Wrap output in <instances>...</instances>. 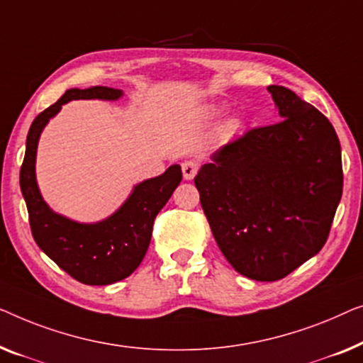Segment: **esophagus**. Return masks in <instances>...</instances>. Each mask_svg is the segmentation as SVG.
I'll list each match as a JSON object with an SVG mask.
<instances>
[{
	"label": "esophagus",
	"mask_w": 363,
	"mask_h": 363,
	"mask_svg": "<svg viewBox=\"0 0 363 363\" xmlns=\"http://www.w3.org/2000/svg\"><path fill=\"white\" fill-rule=\"evenodd\" d=\"M197 171H199V166L196 161H184L182 162V176L186 181L194 179L197 174Z\"/></svg>",
	"instance_id": "1"
}]
</instances>
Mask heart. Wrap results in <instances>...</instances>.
Returning <instances> with one entry per match:
<instances>
[{"mask_svg":"<svg viewBox=\"0 0 363 363\" xmlns=\"http://www.w3.org/2000/svg\"><path fill=\"white\" fill-rule=\"evenodd\" d=\"M216 113H220V110H217ZM240 126H242V123H240V120L230 118V120H227L225 123L222 125V133L225 136H232V135H235V133L240 130Z\"/></svg>","mask_w":363,"mask_h":363,"instance_id":"obj_1","label":"heart"}]
</instances>
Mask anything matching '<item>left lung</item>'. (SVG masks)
Returning <instances> with one entry per match:
<instances>
[{
    "mask_svg": "<svg viewBox=\"0 0 363 363\" xmlns=\"http://www.w3.org/2000/svg\"><path fill=\"white\" fill-rule=\"evenodd\" d=\"M268 91L283 121L222 146L194 179L223 257L257 281L288 277L320 252L344 184L330 121L286 86Z\"/></svg>",
    "mask_w": 363,
    "mask_h": 363,
    "instance_id": "1",
    "label": "left lung"
}]
</instances>
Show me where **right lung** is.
Wrapping results in <instances>:
<instances>
[{
  "instance_id": "obj_1",
  "label": "right lung",
  "mask_w": 363,
  "mask_h": 363,
  "mask_svg": "<svg viewBox=\"0 0 363 363\" xmlns=\"http://www.w3.org/2000/svg\"><path fill=\"white\" fill-rule=\"evenodd\" d=\"M121 96L123 91L110 86L65 91L30 125L19 172L30 232L38 247L74 279L90 286L121 281L140 267L150 247L155 218L182 179L181 166L172 164L161 176L136 184L118 211L105 220L82 223L55 213L45 203L35 181V155L40 133L67 101L118 100Z\"/></svg>"
}]
</instances>
